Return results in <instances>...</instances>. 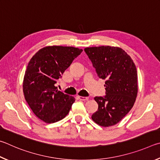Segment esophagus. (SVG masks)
<instances>
[{
    "mask_svg": "<svg viewBox=\"0 0 160 160\" xmlns=\"http://www.w3.org/2000/svg\"><path fill=\"white\" fill-rule=\"evenodd\" d=\"M77 98L80 100H83V101H86V100H88V97H83V96H77Z\"/></svg>",
    "mask_w": 160,
    "mask_h": 160,
    "instance_id": "1",
    "label": "esophagus"
}]
</instances>
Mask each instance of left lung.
Instances as JSON below:
<instances>
[{"label": "left lung", "mask_w": 160, "mask_h": 160, "mask_svg": "<svg viewBox=\"0 0 160 160\" xmlns=\"http://www.w3.org/2000/svg\"><path fill=\"white\" fill-rule=\"evenodd\" d=\"M100 78L105 80V96L95 97L98 109L92 114L93 122L108 127L119 122L133 108L138 93V74L135 64L119 47L86 48Z\"/></svg>", "instance_id": "8db88e82"}]
</instances>
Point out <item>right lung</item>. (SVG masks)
<instances>
[{
    "label": "right lung",
    "mask_w": 160,
    "mask_h": 160,
    "mask_svg": "<svg viewBox=\"0 0 160 160\" xmlns=\"http://www.w3.org/2000/svg\"><path fill=\"white\" fill-rule=\"evenodd\" d=\"M82 49L52 46L38 50L28 64L23 81L24 98L35 115L46 123L64 118L75 101L55 84Z\"/></svg>",
    "instance_id": "obj_1"
}]
</instances>
